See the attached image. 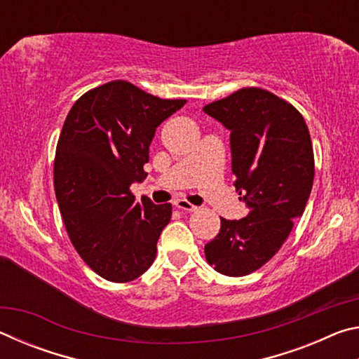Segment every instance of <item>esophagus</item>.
<instances>
[{"label":"esophagus","instance_id":"34e87169","mask_svg":"<svg viewBox=\"0 0 359 359\" xmlns=\"http://www.w3.org/2000/svg\"><path fill=\"white\" fill-rule=\"evenodd\" d=\"M175 205H177V208H179L180 210H187V212L198 210L196 205L191 204L190 201H187V199H177V201H175Z\"/></svg>","mask_w":359,"mask_h":359}]
</instances>
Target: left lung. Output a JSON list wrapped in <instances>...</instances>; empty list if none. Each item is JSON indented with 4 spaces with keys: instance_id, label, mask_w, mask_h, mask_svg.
<instances>
[{
    "instance_id": "8db88e82",
    "label": "left lung",
    "mask_w": 359,
    "mask_h": 359,
    "mask_svg": "<svg viewBox=\"0 0 359 359\" xmlns=\"http://www.w3.org/2000/svg\"><path fill=\"white\" fill-rule=\"evenodd\" d=\"M203 111L231 131L234 187L248 209L241 220L220 218L205 259L223 276H248L280 250L306 209L315 174L311 135L294 106L258 87L241 88Z\"/></svg>"
}]
</instances>
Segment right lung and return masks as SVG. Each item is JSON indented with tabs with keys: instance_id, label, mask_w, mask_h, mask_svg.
I'll return each mask as SVG.
<instances>
[{
	"instance_id": "1",
	"label": "right lung",
	"mask_w": 359,
	"mask_h": 359,
	"mask_svg": "<svg viewBox=\"0 0 359 359\" xmlns=\"http://www.w3.org/2000/svg\"><path fill=\"white\" fill-rule=\"evenodd\" d=\"M185 102L112 81L83 93L65 120L53 161L58 208L77 253L109 282L135 280L155 261L172 205L139 204L130 187L147 177L158 125Z\"/></svg>"
}]
</instances>
